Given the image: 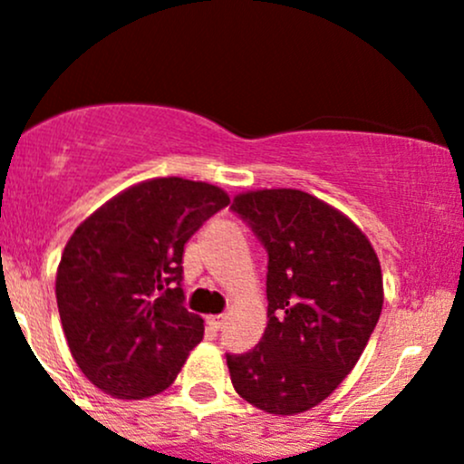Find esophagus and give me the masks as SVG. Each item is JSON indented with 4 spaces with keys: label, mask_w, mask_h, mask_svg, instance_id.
<instances>
[{
    "label": "esophagus",
    "mask_w": 464,
    "mask_h": 464,
    "mask_svg": "<svg viewBox=\"0 0 464 464\" xmlns=\"http://www.w3.org/2000/svg\"><path fill=\"white\" fill-rule=\"evenodd\" d=\"M225 318L227 316H209V318H207V324H209L211 332H220V329L225 327Z\"/></svg>",
    "instance_id": "1"
}]
</instances>
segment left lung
Listing matches in <instances>:
<instances>
[{"mask_svg": "<svg viewBox=\"0 0 464 464\" xmlns=\"http://www.w3.org/2000/svg\"><path fill=\"white\" fill-rule=\"evenodd\" d=\"M231 209L268 250V324L248 353H227L233 388L268 414L305 412L358 364L380 321V259L353 220L307 191H244Z\"/></svg>", "mask_w": 464, "mask_h": 464, "instance_id": "8db88e82", "label": "left lung"}]
</instances>
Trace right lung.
I'll return each instance as SVG.
<instances>
[{
    "instance_id": "add662e5",
    "label": "right lung",
    "mask_w": 464,
    "mask_h": 464,
    "mask_svg": "<svg viewBox=\"0 0 464 464\" xmlns=\"http://www.w3.org/2000/svg\"><path fill=\"white\" fill-rule=\"evenodd\" d=\"M228 202L202 180H141L69 237L56 270L58 314L80 371L106 395H159L202 340V318L183 305V248Z\"/></svg>"
}]
</instances>
